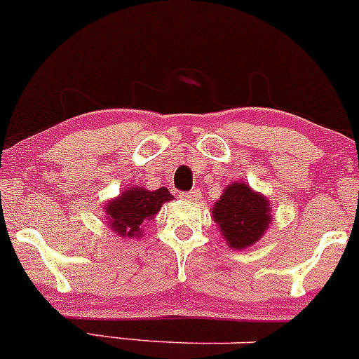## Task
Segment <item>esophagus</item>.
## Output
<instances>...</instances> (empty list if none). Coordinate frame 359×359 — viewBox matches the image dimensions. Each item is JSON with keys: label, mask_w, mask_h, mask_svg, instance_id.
Returning a JSON list of instances; mask_svg holds the SVG:
<instances>
[{"label": "esophagus", "mask_w": 359, "mask_h": 359, "mask_svg": "<svg viewBox=\"0 0 359 359\" xmlns=\"http://www.w3.org/2000/svg\"><path fill=\"white\" fill-rule=\"evenodd\" d=\"M200 190H190V191H184V194H181V198L188 200V202H195V200H200Z\"/></svg>", "instance_id": "esophagus-1"}]
</instances>
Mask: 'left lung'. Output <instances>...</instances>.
I'll list each match as a JSON object with an SVG mask.
<instances>
[{"label":"left lung","mask_w":359,"mask_h":359,"mask_svg":"<svg viewBox=\"0 0 359 359\" xmlns=\"http://www.w3.org/2000/svg\"><path fill=\"white\" fill-rule=\"evenodd\" d=\"M212 215L231 248L238 250L260 240L272 221L267 200L243 181L226 188Z\"/></svg>","instance_id":"obj_1"}]
</instances>
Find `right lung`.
I'll list each match as a JSON object with an SVG mask.
<instances>
[{
    "instance_id": "obj_1",
    "label": "right lung",
    "mask_w": 359,
    "mask_h": 359,
    "mask_svg": "<svg viewBox=\"0 0 359 359\" xmlns=\"http://www.w3.org/2000/svg\"><path fill=\"white\" fill-rule=\"evenodd\" d=\"M171 198L172 195L164 187L156 191L138 187L132 188L107 203L106 217L113 231H116L123 238H135L140 234L144 222L150 221L159 212L163 203Z\"/></svg>"
}]
</instances>
